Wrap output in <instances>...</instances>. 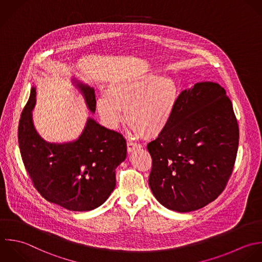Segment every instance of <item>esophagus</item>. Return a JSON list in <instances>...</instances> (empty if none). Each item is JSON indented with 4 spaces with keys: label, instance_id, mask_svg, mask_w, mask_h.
<instances>
[{
    "label": "esophagus",
    "instance_id": "obj_1",
    "mask_svg": "<svg viewBox=\"0 0 262 262\" xmlns=\"http://www.w3.org/2000/svg\"><path fill=\"white\" fill-rule=\"evenodd\" d=\"M141 148V145L138 144V143H135V142H132V141H128L127 142V151L128 152H133L137 149H140Z\"/></svg>",
    "mask_w": 262,
    "mask_h": 262
}]
</instances>
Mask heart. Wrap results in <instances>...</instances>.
Masks as SVG:
<instances>
[{"mask_svg":"<svg viewBox=\"0 0 262 262\" xmlns=\"http://www.w3.org/2000/svg\"><path fill=\"white\" fill-rule=\"evenodd\" d=\"M181 95V88L171 76L156 72L128 75L113 80L107 93L98 97L97 110L103 123L110 128L117 127L126 112L129 128L135 134L151 137L169 126Z\"/></svg>","mask_w":262,"mask_h":262,"instance_id":"b5f03b06","label":"heart"}]
</instances>
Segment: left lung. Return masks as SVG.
<instances>
[{"label":"left lung","instance_id":"obj_1","mask_svg":"<svg viewBox=\"0 0 262 262\" xmlns=\"http://www.w3.org/2000/svg\"><path fill=\"white\" fill-rule=\"evenodd\" d=\"M238 146L239 126L226 90L212 81L186 89L169 126L147 146L153 195L178 212L206 206L225 190Z\"/></svg>","mask_w":262,"mask_h":262}]
</instances>
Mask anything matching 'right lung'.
<instances>
[{
	"label": "right lung",
	"instance_id": "add662e5",
	"mask_svg": "<svg viewBox=\"0 0 262 262\" xmlns=\"http://www.w3.org/2000/svg\"><path fill=\"white\" fill-rule=\"evenodd\" d=\"M72 83L95 113L94 88L72 77ZM35 88L21 113L18 143L24 166L33 186L49 202L71 211H90L101 206L116 186L115 169L126 158L121 134L89 117L80 136L67 143H50L36 132L32 113Z\"/></svg>",
	"mask_w": 262,
	"mask_h": 262
}]
</instances>
